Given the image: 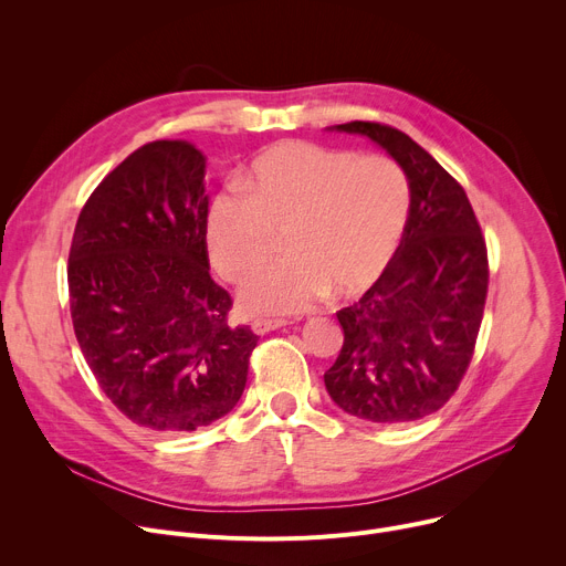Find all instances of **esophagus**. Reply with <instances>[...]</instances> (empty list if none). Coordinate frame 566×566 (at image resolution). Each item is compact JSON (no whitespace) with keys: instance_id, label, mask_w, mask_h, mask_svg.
Instances as JSON below:
<instances>
[{"instance_id":"esophagus-1","label":"esophagus","mask_w":566,"mask_h":566,"mask_svg":"<svg viewBox=\"0 0 566 566\" xmlns=\"http://www.w3.org/2000/svg\"><path fill=\"white\" fill-rule=\"evenodd\" d=\"M286 325V321H282V318H254L252 323H250V327H252V332L256 334V336H264V334H269V332H273V329H280V327H284Z\"/></svg>"}]
</instances>
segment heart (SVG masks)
Returning a JSON list of instances; mask_svg holds the SVG:
<instances>
[{"label": "heart", "mask_w": 566, "mask_h": 566, "mask_svg": "<svg viewBox=\"0 0 566 566\" xmlns=\"http://www.w3.org/2000/svg\"><path fill=\"white\" fill-rule=\"evenodd\" d=\"M408 210V180L390 158L282 142L252 160L243 187L212 200L205 243L212 266L239 282L282 232L286 256L252 273L239 304L260 316L297 314L329 291L354 297L370 289L392 262Z\"/></svg>", "instance_id": "heart-1"}]
</instances>
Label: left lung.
I'll use <instances>...</instances> for the list:
<instances>
[{
  "label": "left lung",
  "instance_id": "left-lung-1",
  "mask_svg": "<svg viewBox=\"0 0 566 566\" xmlns=\"http://www.w3.org/2000/svg\"><path fill=\"white\" fill-rule=\"evenodd\" d=\"M401 167L410 210L401 243L366 295L336 314L343 347L325 388L345 413L377 424L436 413L465 375L488 295V250L470 198L406 133L349 122Z\"/></svg>",
  "mask_w": 566,
  "mask_h": 566
}]
</instances>
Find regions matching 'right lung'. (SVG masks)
Returning a JSON list of instances; mask_svg holds the SVG:
<instances>
[{
  "instance_id": "right-lung-1",
  "label": "right lung",
  "mask_w": 566,
  "mask_h": 566,
  "mask_svg": "<svg viewBox=\"0 0 566 566\" xmlns=\"http://www.w3.org/2000/svg\"><path fill=\"white\" fill-rule=\"evenodd\" d=\"M205 156L185 139L137 148L87 198L67 284L76 340L101 390L135 424L178 433L223 418L256 338L230 327L210 277Z\"/></svg>"
}]
</instances>
